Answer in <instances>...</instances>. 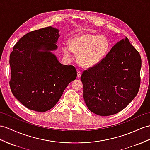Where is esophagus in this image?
I'll return each instance as SVG.
<instances>
[{"label":"esophagus","mask_w":150,"mask_h":150,"mask_svg":"<svg viewBox=\"0 0 150 150\" xmlns=\"http://www.w3.org/2000/svg\"><path fill=\"white\" fill-rule=\"evenodd\" d=\"M77 76H78V78H80V77H81V71H80L79 70H78V71H77Z\"/></svg>","instance_id":"34e87169"}]
</instances>
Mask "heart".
Segmentation results:
<instances>
[{
  "instance_id": "heart-1",
  "label": "heart",
  "mask_w": 150,
  "mask_h": 150,
  "mask_svg": "<svg viewBox=\"0 0 150 150\" xmlns=\"http://www.w3.org/2000/svg\"><path fill=\"white\" fill-rule=\"evenodd\" d=\"M69 46H64V56L71 58L72 51L77 54V60L81 67L92 68L99 64L107 55L109 42L104 35L86 33L72 38Z\"/></svg>"
}]
</instances>
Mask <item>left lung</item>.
<instances>
[{
    "label": "left lung",
    "instance_id": "8db88e82",
    "mask_svg": "<svg viewBox=\"0 0 150 150\" xmlns=\"http://www.w3.org/2000/svg\"><path fill=\"white\" fill-rule=\"evenodd\" d=\"M141 68V56L129 39L116 43L99 64L81 76L88 108L104 116L123 110L138 93Z\"/></svg>",
    "mask_w": 150,
    "mask_h": 150
}]
</instances>
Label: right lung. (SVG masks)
Masks as SVG:
<instances>
[{"mask_svg":"<svg viewBox=\"0 0 150 150\" xmlns=\"http://www.w3.org/2000/svg\"><path fill=\"white\" fill-rule=\"evenodd\" d=\"M59 37V30L51 26L28 32L10 54L11 90L30 110L52 109L77 77L75 67L62 64L53 53L58 49Z\"/></svg>","mask_w":150,"mask_h":150,"instance_id":"right-lung-1","label":"right lung"}]
</instances>
